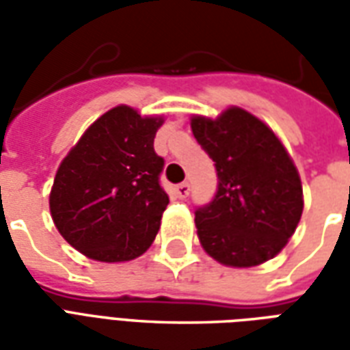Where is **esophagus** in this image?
Listing matches in <instances>:
<instances>
[{"instance_id":"34e87169","label":"esophagus","mask_w":350,"mask_h":350,"mask_svg":"<svg viewBox=\"0 0 350 350\" xmlns=\"http://www.w3.org/2000/svg\"><path fill=\"white\" fill-rule=\"evenodd\" d=\"M176 195H178L180 198L187 197V195H189V183L187 182L178 183V185H176Z\"/></svg>"}]
</instances>
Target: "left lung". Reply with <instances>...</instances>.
<instances>
[{
	"label": "left lung",
	"mask_w": 350,
	"mask_h": 350,
	"mask_svg": "<svg viewBox=\"0 0 350 350\" xmlns=\"http://www.w3.org/2000/svg\"><path fill=\"white\" fill-rule=\"evenodd\" d=\"M191 129L217 170V193L195 210L198 240L217 262L250 268L283 250L304 210L301 182L273 131L242 108Z\"/></svg>",
	"instance_id": "8db88e82"
}]
</instances>
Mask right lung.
Returning <instances> with one entry per match:
<instances>
[{
	"mask_svg": "<svg viewBox=\"0 0 350 350\" xmlns=\"http://www.w3.org/2000/svg\"><path fill=\"white\" fill-rule=\"evenodd\" d=\"M163 118L116 107L93 122L57 168L50 213L75 250L100 262L140 257L159 230L168 195L153 150Z\"/></svg>",
	"mask_w": 350,
	"mask_h": 350,
	"instance_id": "obj_1",
	"label": "right lung"
}]
</instances>
